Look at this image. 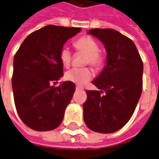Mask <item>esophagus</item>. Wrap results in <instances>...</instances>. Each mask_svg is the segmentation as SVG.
Returning a JSON list of instances; mask_svg holds the SVG:
<instances>
[{"label":"esophagus","instance_id":"1","mask_svg":"<svg viewBox=\"0 0 159 159\" xmlns=\"http://www.w3.org/2000/svg\"><path fill=\"white\" fill-rule=\"evenodd\" d=\"M76 90H84V88L79 87V86H76Z\"/></svg>","mask_w":159,"mask_h":159}]
</instances>
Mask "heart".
Instances as JSON below:
<instances>
[{"instance_id":"obj_1","label":"heart","mask_w":159,"mask_h":159,"mask_svg":"<svg viewBox=\"0 0 159 159\" xmlns=\"http://www.w3.org/2000/svg\"><path fill=\"white\" fill-rule=\"evenodd\" d=\"M74 48L77 52H83L86 54L85 64H89L96 70H101L105 63V57L99 51V44L92 37L84 35L75 40ZM59 58L63 67L68 68L70 65L72 60V54L70 48L62 47L59 52ZM93 73L89 68H74L70 70L67 71L64 77L67 81L72 82L77 85H83L92 78Z\"/></svg>"}]
</instances>
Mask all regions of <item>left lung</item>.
Listing matches in <instances>:
<instances>
[{
	"label": "left lung",
	"mask_w": 159,
	"mask_h": 159,
	"mask_svg": "<svg viewBox=\"0 0 159 159\" xmlns=\"http://www.w3.org/2000/svg\"><path fill=\"white\" fill-rule=\"evenodd\" d=\"M89 33L102 42L107 64L92 84L99 90H86L84 118L89 129L112 133L123 128L133 115L143 89V61L136 45L111 29H93Z\"/></svg>",
	"instance_id": "left-lung-1"
}]
</instances>
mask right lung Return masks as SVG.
<instances>
[{
	"mask_svg": "<svg viewBox=\"0 0 159 159\" xmlns=\"http://www.w3.org/2000/svg\"><path fill=\"white\" fill-rule=\"evenodd\" d=\"M82 30L48 25L29 34L14 57L12 88L16 111L37 131L57 128L75 90L74 83L52 84L63 75L59 52L68 39Z\"/></svg>",
	"mask_w": 159,
	"mask_h": 159,
	"instance_id": "1",
	"label": "right lung"
}]
</instances>
